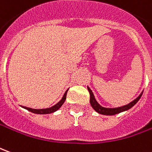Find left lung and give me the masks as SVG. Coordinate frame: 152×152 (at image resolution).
I'll return each mask as SVG.
<instances>
[{"label": "left lung", "instance_id": "obj_1", "mask_svg": "<svg viewBox=\"0 0 152 152\" xmlns=\"http://www.w3.org/2000/svg\"><path fill=\"white\" fill-rule=\"evenodd\" d=\"M87 89L90 92V103H91V107L97 112V113H100V114H104V115H114V114H117V113H122L124 111H126V110H128L129 109H131L132 106H134L137 103L140 98L142 97V94L143 91L139 94L138 97L132 100V102H130L129 104H126V105L121 106V107H118V108H104L101 106L98 102L96 101V99L94 98V95L93 94V92L91 90V88L89 86H87Z\"/></svg>", "mask_w": 152, "mask_h": 152}]
</instances>
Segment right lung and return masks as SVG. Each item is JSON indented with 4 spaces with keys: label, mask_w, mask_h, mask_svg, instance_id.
<instances>
[{
    "label": "right lung",
    "mask_w": 152,
    "mask_h": 152,
    "mask_svg": "<svg viewBox=\"0 0 152 152\" xmlns=\"http://www.w3.org/2000/svg\"><path fill=\"white\" fill-rule=\"evenodd\" d=\"M67 91L68 90L66 91L64 94H63V96H62V98L60 101L58 102V104H56L55 105L52 106L50 108H47V109H31V108H28V107H24V106H21L22 108H24V109H27L28 110L29 112H31V113H37V114H48V113H54V112H56L57 110L60 109L61 107V105L64 104V102L66 100V94H67Z\"/></svg>",
    "instance_id": "1"
}]
</instances>
